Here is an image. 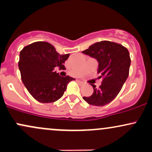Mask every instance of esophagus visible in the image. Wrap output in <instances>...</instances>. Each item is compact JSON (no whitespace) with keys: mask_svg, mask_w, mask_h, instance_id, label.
<instances>
[{"mask_svg":"<svg viewBox=\"0 0 152 152\" xmlns=\"http://www.w3.org/2000/svg\"><path fill=\"white\" fill-rule=\"evenodd\" d=\"M78 83H81V84H83V82L81 81H78Z\"/></svg>","mask_w":152,"mask_h":152,"instance_id":"1","label":"esophagus"}]
</instances>
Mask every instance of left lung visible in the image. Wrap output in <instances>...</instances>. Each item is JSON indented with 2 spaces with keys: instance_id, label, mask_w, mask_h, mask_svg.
Instances as JSON below:
<instances>
[{
  "instance_id": "obj_1",
  "label": "left lung",
  "mask_w": 152,
  "mask_h": 152,
  "mask_svg": "<svg viewBox=\"0 0 152 152\" xmlns=\"http://www.w3.org/2000/svg\"><path fill=\"white\" fill-rule=\"evenodd\" d=\"M82 53L98 61V74L103 78L98 88L91 84L93 94L83 96V100L90 105L105 106L116 98L128 78L131 64L129 50L119 43L103 41L91 45Z\"/></svg>"
}]
</instances>
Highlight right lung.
Segmentation results:
<instances>
[{"label": "right lung", "mask_w": 152, "mask_h": 152, "mask_svg": "<svg viewBox=\"0 0 152 152\" xmlns=\"http://www.w3.org/2000/svg\"><path fill=\"white\" fill-rule=\"evenodd\" d=\"M69 53L61 55L48 42L37 41L24 47L20 52L18 67L24 86L38 102L51 103L64 95L67 84L74 78L63 77L56 67L65 69Z\"/></svg>", "instance_id": "1"}]
</instances>
